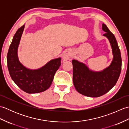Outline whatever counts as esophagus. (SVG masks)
Wrapping results in <instances>:
<instances>
[{
	"instance_id": "obj_1",
	"label": "esophagus",
	"mask_w": 129,
	"mask_h": 129,
	"mask_svg": "<svg viewBox=\"0 0 129 129\" xmlns=\"http://www.w3.org/2000/svg\"><path fill=\"white\" fill-rule=\"evenodd\" d=\"M70 57H72V55L69 53H66V54H64V55L62 56V59L64 60H69Z\"/></svg>"
}]
</instances>
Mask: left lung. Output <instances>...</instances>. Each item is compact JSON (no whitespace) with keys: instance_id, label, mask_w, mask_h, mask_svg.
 <instances>
[{"instance_id":"left-lung-1","label":"left lung","mask_w":129,"mask_h":129,"mask_svg":"<svg viewBox=\"0 0 129 129\" xmlns=\"http://www.w3.org/2000/svg\"><path fill=\"white\" fill-rule=\"evenodd\" d=\"M103 36L109 40L112 48L113 59L110 65L100 72L90 70L86 65L78 60H73V81L78 92L86 96L97 98L106 94L116 84L121 70L120 50L114 35L105 24H103Z\"/></svg>"}]
</instances>
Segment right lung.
<instances>
[{
    "label": "right lung",
    "mask_w": 129,
    "mask_h": 129,
    "mask_svg": "<svg viewBox=\"0 0 129 129\" xmlns=\"http://www.w3.org/2000/svg\"><path fill=\"white\" fill-rule=\"evenodd\" d=\"M25 25L18 29L7 54V65L10 75L19 88L29 94L44 91L50 86L56 72L61 65V58L51 60L43 67L32 70L20 62L18 49Z\"/></svg>",
    "instance_id": "add662e5"
}]
</instances>
